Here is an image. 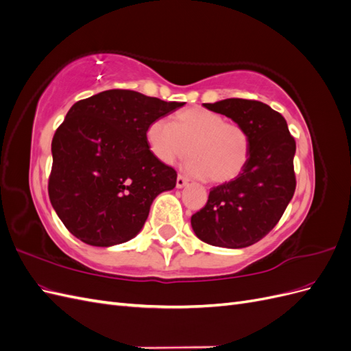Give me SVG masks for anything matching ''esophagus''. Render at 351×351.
I'll return each mask as SVG.
<instances>
[{
	"mask_svg": "<svg viewBox=\"0 0 351 351\" xmlns=\"http://www.w3.org/2000/svg\"><path fill=\"white\" fill-rule=\"evenodd\" d=\"M189 183V178L187 177H184V176H182V174H178V177H177V187H184L186 184Z\"/></svg>",
	"mask_w": 351,
	"mask_h": 351,
	"instance_id": "34e87169",
	"label": "esophagus"
}]
</instances>
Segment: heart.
I'll use <instances>...</instances> for the list:
<instances>
[{
    "label": "heart",
    "mask_w": 351,
    "mask_h": 351,
    "mask_svg": "<svg viewBox=\"0 0 351 351\" xmlns=\"http://www.w3.org/2000/svg\"><path fill=\"white\" fill-rule=\"evenodd\" d=\"M152 154L174 164L187 154L186 169L210 183H227L241 174L250 156V139L239 123L202 107L176 114L173 124L155 120L146 130Z\"/></svg>",
    "instance_id": "1"
}]
</instances>
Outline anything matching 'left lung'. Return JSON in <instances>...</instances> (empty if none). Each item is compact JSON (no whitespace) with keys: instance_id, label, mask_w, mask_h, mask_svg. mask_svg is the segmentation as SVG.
Masks as SVG:
<instances>
[{"instance_id":"obj_1","label":"left lung","mask_w":351,"mask_h":351,"mask_svg":"<svg viewBox=\"0 0 351 351\" xmlns=\"http://www.w3.org/2000/svg\"><path fill=\"white\" fill-rule=\"evenodd\" d=\"M204 107L247 132L250 156L240 176L210 189L206 205L192 215V227L212 246L247 247L278 224L294 195L295 141L284 117L263 102L230 98Z\"/></svg>"}]
</instances>
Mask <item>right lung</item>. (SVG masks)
<instances>
[{
  "instance_id": "add662e5",
  "label": "right lung",
  "mask_w": 351,
  "mask_h": 351,
  "mask_svg": "<svg viewBox=\"0 0 351 351\" xmlns=\"http://www.w3.org/2000/svg\"><path fill=\"white\" fill-rule=\"evenodd\" d=\"M183 105L125 89L73 105L52 137L48 195L74 237L108 247L142 230L154 199L177 182L176 169L149 149L146 130Z\"/></svg>"
}]
</instances>
